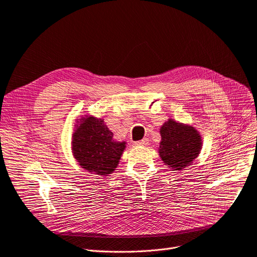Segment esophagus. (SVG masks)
I'll return each mask as SVG.
<instances>
[{
	"mask_svg": "<svg viewBox=\"0 0 257 257\" xmlns=\"http://www.w3.org/2000/svg\"><path fill=\"white\" fill-rule=\"evenodd\" d=\"M134 144L136 146H146V145H148V140L147 139H143V140H141V141L135 142Z\"/></svg>",
	"mask_w": 257,
	"mask_h": 257,
	"instance_id": "1",
	"label": "esophagus"
}]
</instances>
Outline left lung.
Wrapping results in <instances>:
<instances>
[{
    "instance_id": "obj_1",
    "label": "left lung",
    "mask_w": 257,
    "mask_h": 257,
    "mask_svg": "<svg viewBox=\"0 0 257 257\" xmlns=\"http://www.w3.org/2000/svg\"><path fill=\"white\" fill-rule=\"evenodd\" d=\"M160 132L162 136L159 149L160 157L170 167L181 170L199 155L201 138L194 128L169 119Z\"/></svg>"
}]
</instances>
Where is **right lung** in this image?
Wrapping results in <instances>:
<instances>
[{"mask_svg": "<svg viewBox=\"0 0 257 257\" xmlns=\"http://www.w3.org/2000/svg\"><path fill=\"white\" fill-rule=\"evenodd\" d=\"M126 147L125 142L113 140V134L102 119L85 118L73 136L75 159L88 172L108 176L115 170Z\"/></svg>", "mask_w": 257, "mask_h": 257, "instance_id": "right-lung-1", "label": "right lung"}]
</instances>
